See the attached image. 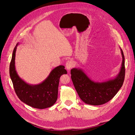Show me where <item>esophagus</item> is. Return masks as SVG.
<instances>
[{
	"label": "esophagus",
	"mask_w": 135,
	"mask_h": 135,
	"mask_svg": "<svg viewBox=\"0 0 135 135\" xmlns=\"http://www.w3.org/2000/svg\"><path fill=\"white\" fill-rule=\"evenodd\" d=\"M73 67V63L71 60H68L66 62V68L68 70H70Z\"/></svg>",
	"instance_id": "obj_1"
}]
</instances>
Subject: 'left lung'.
<instances>
[{"mask_svg":"<svg viewBox=\"0 0 135 135\" xmlns=\"http://www.w3.org/2000/svg\"><path fill=\"white\" fill-rule=\"evenodd\" d=\"M122 64L119 74L114 79L102 83L91 80L80 69L71 70V78L80 99L92 105H100L108 103L115 96L123 84L125 76L124 56L121 50Z\"/></svg>","mask_w":135,"mask_h":135,"instance_id":"obj_1","label":"left lung"}]
</instances>
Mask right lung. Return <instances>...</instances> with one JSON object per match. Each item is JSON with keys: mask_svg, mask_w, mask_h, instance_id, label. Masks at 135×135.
<instances>
[{"mask_svg": "<svg viewBox=\"0 0 135 135\" xmlns=\"http://www.w3.org/2000/svg\"><path fill=\"white\" fill-rule=\"evenodd\" d=\"M18 43L15 47L9 66V75L16 95L23 103L30 107L43 109L54 105L57 99L60 78L67 74L62 65L52 70L47 79L37 85L25 83L18 76L15 69V56Z\"/></svg>", "mask_w": 135, "mask_h": 135, "instance_id": "obj_1", "label": "right lung"}]
</instances>
